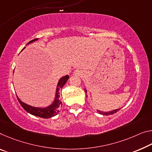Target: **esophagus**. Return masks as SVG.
<instances>
[{
  "instance_id": "obj_1",
  "label": "esophagus",
  "mask_w": 152,
  "mask_h": 152,
  "mask_svg": "<svg viewBox=\"0 0 152 152\" xmlns=\"http://www.w3.org/2000/svg\"><path fill=\"white\" fill-rule=\"evenodd\" d=\"M74 74L76 76H80L82 75V72L80 70H78V69H76V70L74 71Z\"/></svg>"
}]
</instances>
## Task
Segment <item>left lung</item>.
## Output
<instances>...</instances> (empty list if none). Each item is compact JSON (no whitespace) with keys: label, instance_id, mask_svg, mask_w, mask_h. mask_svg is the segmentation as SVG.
<instances>
[{"label":"left lung","instance_id":"1","mask_svg":"<svg viewBox=\"0 0 152 152\" xmlns=\"http://www.w3.org/2000/svg\"><path fill=\"white\" fill-rule=\"evenodd\" d=\"M85 93H86V90H85ZM120 109H117V110H112V112H102V111H99V110H97V112L99 113L100 114H103V115H111V114H115V113H116L118 111H119Z\"/></svg>","mask_w":152,"mask_h":152}]
</instances>
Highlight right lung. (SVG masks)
Returning <instances> with one entry per match:
<instances>
[{
    "mask_svg": "<svg viewBox=\"0 0 152 152\" xmlns=\"http://www.w3.org/2000/svg\"><path fill=\"white\" fill-rule=\"evenodd\" d=\"M37 40L38 38L34 39L29 42L28 44H30V43L34 42ZM68 79H69L68 75L65 76L59 79L58 84H57V86L56 93H55V98L54 102H53L51 105H50L49 106H48L47 107H36L31 106V105H29L28 104H26V103L21 102L20 99L18 98V96H17V97H18V99L19 101V102H20V105H21V107H22L27 112L30 113V114H32L33 115H35V116L43 118H49L53 117L58 114L59 107V106H61V100L59 99V97H60L59 90L63 88V86H64L65 84L66 83V82L67 81Z\"/></svg>",
    "mask_w": 152,
    "mask_h": 152,
    "instance_id": "right-lung-1",
    "label": "right lung"
}]
</instances>
